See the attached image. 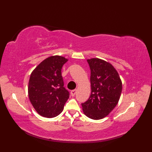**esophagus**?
Wrapping results in <instances>:
<instances>
[{
	"mask_svg": "<svg viewBox=\"0 0 152 152\" xmlns=\"http://www.w3.org/2000/svg\"><path fill=\"white\" fill-rule=\"evenodd\" d=\"M76 89H74V90H72V91H70V94H71V95L73 96H74V95H76Z\"/></svg>",
	"mask_w": 152,
	"mask_h": 152,
	"instance_id": "1",
	"label": "esophagus"
}]
</instances>
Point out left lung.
Listing matches in <instances>:
<instances>
[{"label": "left lung", "instance_id": "left-lung-1", "mask_svg": "<svg viewBox=\"0 0 152 152\" xmlns=\"http://www.w3.org/2000/svg\"><path fill=\"white\" fill-rule=\"evenodd\" d=\"M91 69V93L82 103L84 114L92 119L105 118L118 104L122 91V82L112 64L99 58L88 59Z\"/></svg>", "mask_w": 152, "mask_h": 152}]
</instances>
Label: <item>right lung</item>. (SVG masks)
<instances>
[{"mask_svg": "<svg viewBox=\"0 0 152 152\" xmlns=\"http://www.w3.org/2000/svg\"><path fill=\"white\" fill-rule=\"evenodd\" d=\"M68 59L59 56L46 58L32 72L28 86V95L38 114L51 118L60 114L69 98L64 88L61 69Z\"/></svg>", "mask_w": 152, "mask_h": 152, "instance_id": "add662e5", "label": "right lung"}]
</instances>
